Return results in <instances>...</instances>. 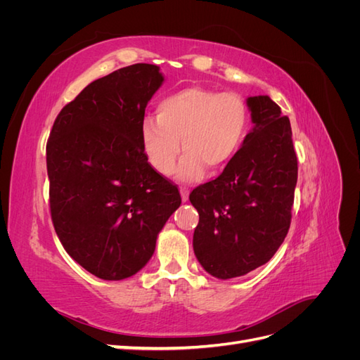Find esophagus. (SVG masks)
Instances as JSON below:
<instances>
[{
	"label": "esophagus",
	"instance_id": "1",
	"mask_svg": "<svg viewBox=\"0 0 360 360\" xmlns=\"http://www.w3.org/2000/svg\"><path fill=\"white\" fill-rule=\"evenodd\" d=\"M180 195H181V201L186 202L189 200V189L186 186L180 188Z\"/></svg>",
	"mask_w": 360,
	"mask_h": 360
}]
</instances>
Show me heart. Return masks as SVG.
<instances>
[{
	"label": "heart",
	"instance_id": "1",
	"mask_svg": "<svg viewBox=\"0 0 360 360\" xmlns=\"http://www.w3.org/2000/svg\"><path fill=\"white\" fill-rule=\"evenodd\" d=\"M250 126L249 110L238 94L188 86L167 96L158 105V118L146 117L141 144L148 163L168 176L184 155L176 176L181 180L201 177L205 168H226L243 147Z\"/></svg>",
	"mask_w": 360,
	"mask_h": 360
}]
</instances>
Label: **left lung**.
I'll return each mask as SVG.
<instances>
[{
    "label": "left lung",
    "mask_w": 360,
    "mask_h": 360,
    "mask_svg": "<svg viewBox=\"0 0 360 360\" xmlns=\"http://www.w3.org/2000/svg\"><path fill=\"white\" fill-rule=\"evenodd\" d=\"M254 127L219 177L189 195L200 214L193 252L214 278L243 276L266 264L291 221L297 158L290 120L269 96L248 97Z\"/></svg>",
    "instance_id": "8db88e82"
}]
</instances>
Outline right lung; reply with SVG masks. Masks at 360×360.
<instances>
[{
  "instance_id": "obj_1",
  "label": "right lung",
  "mask_w": 360,
  "mask_h": 360,
  "mask_svg": "<svg viewBox=\"0 0 360 360\" xmlns=\"http://www.w3.org/2000/svg\"><path fill=\"white\" fill-rule=\"evenodd\" d=\"M162 84L159 66L144 63L93 81L63 108L46 144L53 228L76 263L105 281L138 274L181 204L141 144Z\"/></svg>"
}]
</instances>
